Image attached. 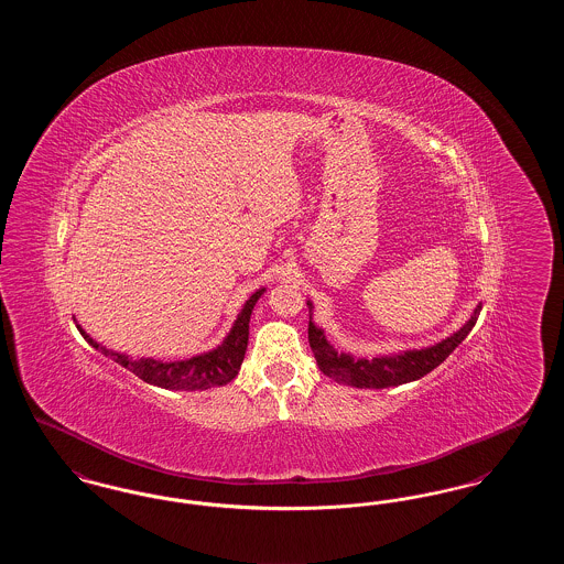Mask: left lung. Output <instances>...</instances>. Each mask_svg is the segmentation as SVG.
<instances>
[{
	"label": "left lung",
	"instance_id": "obj_1",
	"mask_svg": "<svg viewBox=\"0 0 564 564\" xmlns=\"http://www.w3.org/2000/svg\"><path fill=\"white\" fill-rule=\"evenodd\" d=\"M308 311H313V302L308 300ZM482 311V304L476 306L469 322L460 329H456L453 336L444 338L442 343L427 347V349H412L395 352V355H382L372 359H355L350 352H338L334 349L322 327H317L313 319L308 322V343L315 352L317 366L323 375L329 376L338 384H349L357 389H387L398 387L403 382L419 380L431 370H435L453 350L467 338L471 327L478 322V315Z\"/></svg>",
	"mask_w": 564,
	"mask_h": 564
}]
</instances>
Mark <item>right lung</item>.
<instances>
[{
  "label": "right lung",
  "mask_w": 564,
  "mask_h": 564,
  "mask_svg": "<svg viewBox=\"0 0 564 564\" xmlns=\"http://www.w3.org/2000/svg\"><path fill=\"white\" fill-rule=\"evenodd\" d=\"M264 292L267 290L262 288L256 294L249 295V300L242 304L241 313L232 325L230 334L224 338V343L219 347H215L209 352L189 357V359H182V361H162V359H152V357L134 359L131 355L101 347L82 329L80 325H78V329L90 347L101 350L106 357H111L116 364H120L122 368H127L129 372H133L134 376H139L141 380H145L150 384L171 389V391H205V389L228 384L235 376L239 375L242 357L247 350V340H249L251 311Z\"/></svg>",
  "instance_id": "add662e5"
}]
</instances>
